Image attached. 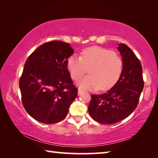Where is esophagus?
<instances>
[{"instance_id": "34e87169", "label": "esophagus", "mask_w": 158, "mask_h": 158, "mask_svg": "<svg viewBox=\"0 0 158 158\" xmlns=\"http://www.w3.org/2000/svg\"><path fill=\"white\" fill-rule=\"evenodd\" d=\"M83 93H84V91H83V90H82L81 89H79V90H78V95H80L81 94H82Z\"/></svg>"}]
</instances>
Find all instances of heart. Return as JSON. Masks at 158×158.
Masks as SVG:
<instances>
[{"label":"heart","mask_w":158,"mask_h":158,"mask_svg":"<svg viewBox=\"0 0 158 158\" xmlns=\"http://www.w3.org/2000/svg\"><path fill=\"white\" fill-rule=\"evenodd\" d=\"M90 68L91 75L79 80V86L85 90H107L121 78L124 63L114 51L98 46L88 47L82 51L81 56L73 54L67 60V68L73 80L81 78Z\"/></svg>","instance_id":"b5f03b06"}]
</instances>
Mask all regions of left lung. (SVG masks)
Segmentation results:
<instances>
[{
    "instance_id": "8db88e82",
    "label": "left lung",
    "mask_w": 158,
    "mask_h": 158,
    "mask_svg": "<svg viewBox=\"0 0 158 158\" xmlns=\"http://www.w3.org/2000/svg\"><path fill=\"white\" fill-rule=\"evenodd\" d=\"M118 49L124 63L121 78L106 93L92 95L89 105L90 116L101 124H114L129 116L137 108L143 89L139 58L126 44H120Z\"/></svg>"
}]
</instances>
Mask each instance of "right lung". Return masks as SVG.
<instances>
[{
    "label": "right lung",
    "mask_w": 158,
    "mask_h": 158,
    "mask_svg": "<svg viewBox=\"0 0 158 158\" xmlns=\"http://www.w3.org/2000/svg\"><path fill=\"white\" fill-rule=\"evenodd\" d=\"M73 53L69 43L53 40L40 46L26 60L19 80L21 101L36 121L53 124L68 115L78 93L67 68Z\"/></svg>",
    "instance_id": "obj_1"
}]
</instances>
